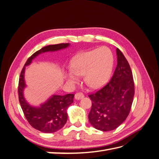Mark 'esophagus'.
<instances>
[{
  "label": "esophagus",
  "mask_w": 159,
  "mask_h": 159,
  "mask_svg": "<svg viewBox=\"0 0 159 159\" xmlns=\"http://www.w3.org/2000/svg\"><path fill=\"white\" fill-rule=\"evenodd\" d=\"M84 98V95L82 93H77L75 95V99L76 100H80L81 99H82Z\"/></svg>",
  "instance_id": "1"
}]
</instances>
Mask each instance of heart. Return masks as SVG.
Listing matches in <instances>:
<instances>
[{
    "label": "heart",
    "instance_id": "heart-1",
    "mask_svg": "<svg viewBox=\"0 0 159 159\" xmlns=\"http://www.w3.org/2000/svg\"><path fill=\"white\" fill-rule=\"evenodd\" d=\"M113 54L106 46L81 52L71 61L70 70L66 77L71 83L78 81V75H84V81L89 87L98 89L106 84L112 73Z\"/></svg>",
    "mask_w": 159,
    "mask_h": 159
}]
</instances>
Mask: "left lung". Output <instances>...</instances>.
<instances>
[{
	"label": "left lung",
	"instance_id": "obj_1",
	"mask_svg": "<svg viewBox=\"0 0 159 159\" xmlns=\"http://www.w3.org/2000/svg\"><path fill=\"white\" fill-rule=\"evenodd\" d=\"M117 64L109 82L97 92L89 95L92 101L88 115L94 128L109 131L117 128L126 119L134 94L132 71L125 57L116 49Z\"/></svg>",
	"mask_w": 159,
	"mask_h": 159
}]
</instances>
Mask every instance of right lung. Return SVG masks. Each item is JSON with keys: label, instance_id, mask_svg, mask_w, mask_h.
I'll list each match as a JSON object with an SVG mask.
<instances>
[{"label": "right lung", "instance_id": "1", "mask_svg": "<svg viewBox=\"0 0 159 159\" xmlns=\"http://www.w3.org/2000/svg\"><path fill=\"white\" fill-rule=\"evenodd\" d=\"M69 43L49 45L42 48L33 54L26 61L20 73L18 83V98L27 121L30 125L42 133H52L61 129L68 119L67 109L74 102V94L64 95H53L39 107L32 106L24 96V89L26 87L25 80L26 66L30 65L32 60L42 53L63 50L70 46Z\"/></svg>", "mask_w": 159, "mask_h": 159}]
</instances>
